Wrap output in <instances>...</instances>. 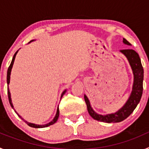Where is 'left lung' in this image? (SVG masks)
Wrapping results in <instances>:
<instances>
[{
	"mask_svg": "<svg viewBox=\"0 0 149 149\" xmlns=\"http://www.w3.org/2000/svg\"><path fill=\"white\" fill-rule=\"evenodd\" d=\"M123 42L127 45H131L130 42H128L125 39H123ZM120 52H122L127 57V60L130 63V65L132 68L133 74H134V84H133L132 92L125 105L114 113L101 115V114H98L97 113H95L93 110V108L91 107L89 99L86 95H84V100H85V102L87 106V110L89 115L94 119L100 121V122H107V123H114V122H122L127 119V117L132 113L134 109L136 107L139 101L141 99L142 95H143L144 71H143V65H142L141 60L139 58V54L133 49L121 50Z\"/></svg>",
	"mask_w": 149,
	"mask_h": 149,
	"instance_id": "obj_1",
	"label": "left lung"
}]
</instances>
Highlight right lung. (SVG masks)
Masks as SVG:
<instances>
[{"instance_id": "obj_1", "label": "right lung", "mask_w": 149, "mask_h": 149, "mask_svg": "<svg viewBox=\"0 0 149 149\" xmlns=\"http://www.w3.org/2000/svg\"><path fill=\"white\" fill-rule=\"evenodd\" d=\"M33 40H31L30 42H33ZM18 51H17L16 52H15V54H14V56H13V60H12V62L11 63H10V66H9V68H8V70H7V76H6V82H7V85H8V88H7V93H8V98H9V101H10V105H11V107L13 108V103H12V100H11V95H10V89H9V84H10V74H11V70H12V68H13V63H14V60H15V56H16L17 53H18ZM65 92H66V90H64L63 92V93H62L61 95V98L63 96V95L65 94ZM15 112L17 113V112L15 111ZM59 113H60V110H59V106L58 107H57V110H56V116H55V117L54 118V119L52 121H51V122H49V123L46 124V125H36V124H33V123H30V122H27V121H25L24 119H22V117L18 115V116L19 117H20L21 119H22V120H24V122H26V123L29 126H30V127H36V128H39V127H48V126H50L51 125H53V124H54L55 122L57 121V119H58V117H59Z\"/></svg>"}]
</instances>
